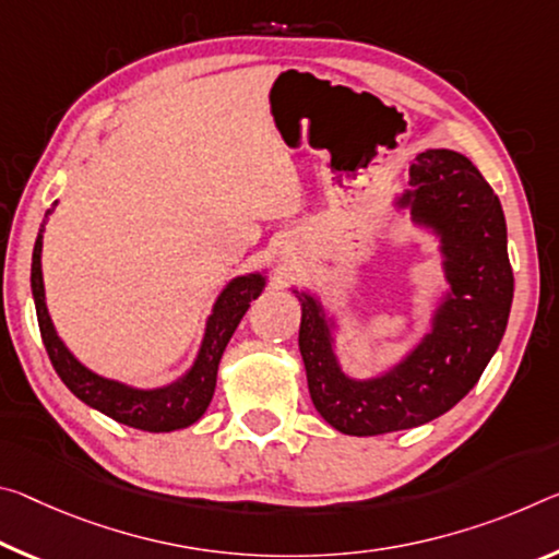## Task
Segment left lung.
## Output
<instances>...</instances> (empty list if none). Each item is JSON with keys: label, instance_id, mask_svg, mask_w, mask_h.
<instances>
[{"label": "left lung", "instance_id": "1", "mask_svg": "<svg viewBox=\"0 0 559 559\" xmlns=\"http://www.w3.org/2000/svg\"><path fill=\"white\" fill-rule=\"evenodd\" d=\"M397 203L440 234L450 281L432 333L411 356L380 378H345L321 306L298 294L308 391L323 420L345 436H383L448 413L480 380L508 325L515 290L508 228L498 197L471 158L448 148L418 154L411 191Z\"/></svg>", "mask_w": 559, "mask_h": 559}]
</instances>
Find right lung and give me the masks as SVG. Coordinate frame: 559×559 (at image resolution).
<instances>
[{
    "mask_svg": "<svg viewBox=\"0 0 559 559\" xmlns=\"http://www.w3.org/2000/svg\"><path fill=\"white\" fill-rule=\"evenodd\" d=\"M51 214V211H47ZM44 226L39 228L37 243L32 253V296L37 306V321L41 331L44 348L49 353L51 366L57 376L64 380V385L72 391L79 401L96 407L104 415H109L117 423L129 425V428L146 430V432H171L179 428H189L197 423L214 397L218 362L224 356L228 341L241 323L243 313L248 311L253 298H259L263 290V276L234 278L218 296L214 313L209 316L206 335H203L199 358L193 368L186 373L179 383L158 388V391H134V388L121 385L117 380H106L84 368L67 345L59 341V335L51 325V318L44 304V281H41V241Z\"/></svg>",
    "mask_w": 559,
    "mask_h": 559,
    "instance_id": "right-lung-1",
    "label": "right lung"
}]
</instances>
